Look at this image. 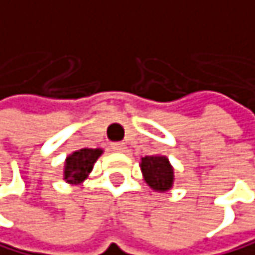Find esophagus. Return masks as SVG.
Here are the masks:
<instances>
[{
  "instance_id": "obj_1",
  "label": "esophagus",
  "mask_w": 255,
  "mask_h": 255,
  "mask_svg": "<svg viewBox=\"0 0 255 255\" xmlns=\"http://www.w3.org/2000/svg\"><path fill=\"white\" fill-rule=\"evenodd\" d=\"M111 149L114 152H125L127 150V144L125 142H114V144H111Z\"/></svg>"
}]
</instances>
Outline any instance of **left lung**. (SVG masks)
<instances>
[{"label":"left lung","instance_id":"obj_1","mask_svg":"<svg viewBox=\"0 0 255 255\" xmlns=\"http://www.w3.org/2000/svg\"><path fill=\"white\" fill-rule=\"evenodd\" d=\"M144 182L156 193H166L174 186V167L166 155H145L139 161Z\"/></svg>","mask_w":255,"mask_h":255}]
</instances>
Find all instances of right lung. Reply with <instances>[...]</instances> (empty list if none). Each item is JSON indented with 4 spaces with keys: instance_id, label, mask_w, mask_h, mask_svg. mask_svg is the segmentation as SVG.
I'll return each instance as SVG.
<instances>
[{
    "instance_id": "obj_1",
    "label": "right lung",
    "mask_w": 255,
    "mask_h": 255,
    "mask_svg": "<svg viewBox=\"0 0 255 255\" xmlns=\"http://www.w3.org/2000/svg\"><path fill=\"white\" fill-rule=\"evenodd\" d=\"M103 149H80L65 156L64 180L69 185H81L94 169V164L100 158Z\"/></svg>"
}]
</instances>
